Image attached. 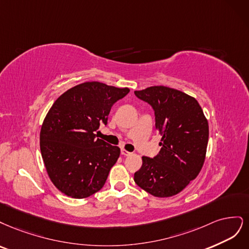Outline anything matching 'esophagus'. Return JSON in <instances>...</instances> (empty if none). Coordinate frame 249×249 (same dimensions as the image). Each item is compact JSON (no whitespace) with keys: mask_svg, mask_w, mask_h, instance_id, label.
Returning <instances> with one entry per match:
<instances>
[{"mask_svg":"<svg viewBox=\"0 0 249 249\" xmlns=\"http://www.w3.org/2000/svg\"><path fill=\"white\" fill-rule=\"evenodd\" d=\"M121 154H122L123 156H129L131 153H130V152L126 151L125 149H122V150H121Z\"/></svg>","mask_w":249,"mask_h":249,"instance_id":"obj_1","label":"esophagus"}]
</instances>
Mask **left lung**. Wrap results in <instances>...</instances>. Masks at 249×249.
I'll list each match as a JSON object with an SVG mask.
<instances>
[{
	"label": "left lung",
	"instance_id": "obj_1",
	"mask_svg": "<svg viewBox=\"0 0 249 249\" xmlns=\"http://www.w3.org/2000/svg\"><path fill=\"white\" fill-rule=\"evenodd\" d=\"M155 114V128L161 135L159 153L142 156L134 182L150 195L170 197L195 180L205 161L209 125L196 98L164 86L134 91Z\"/></svg>",
	"mask_w": 249,
	"mask_h": 249
}]
</instances>
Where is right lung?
<instances>
[{
	"mask_svg": "<svg viewBox=\"0 0 249 249\" xmlns=\"http://www.w3.org/2000/svg\"><path fill=\"white\" fill-rule=\"evenodd\" d=\"M129 93L99 82L71 88L54 101L40 131L49 177L64 195L85 198L99 191L120 156V148L97 139L111 107Z\"/></svg>",
	"mask_w": 249,
	"mask_h": 249,
	"instance_id": "1",
	"label": "right lung"
}]
</instances>
